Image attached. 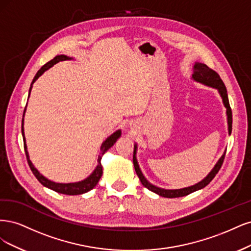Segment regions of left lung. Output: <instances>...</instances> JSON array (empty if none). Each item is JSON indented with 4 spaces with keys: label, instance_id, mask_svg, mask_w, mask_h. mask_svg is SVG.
Masks as SVG:
<instances>
[{
    "label": "left lung",
    "instance_id": "left-lung-1",
    "mask_svg": "<svg viewBox=\"0 0 251 251\" xmlns=\"http://www.w3.org/2000/svg\"><path fill=\"white\" fill-rule=\"evenodd\" d=\"M193 79L195 80V81L200 82L202 84H205L207 86H212L214 88H217L218 92H219L221 98L223 100L224 106L226 107V115H227V124H228V133L230 134L231 127H232V114H231V108H230L229 101H228L227 91H226V87L222 81V79L220 78V76L218 75L217 72H215L211 68H208L206 64L196 62L195 64H194ZM135 154H136V145H134V150H133V165H134L135 172H136L137 176H139L142 184L145 188H147L148 190L156 193L157 195H159L161 197H166V198L183 197V196L189 195V194H191L193 192H196L200 189H203L204 187H206V185L214 179L216 174L219 172V170L223 164V160L225 157V152H224L223 155L219 158V160H218V163L216 164L214 169L211 172H209V174L205 177V178L202 179L200 182L194 184V185H192V187H189V188H183V189H178V190H165V189H160V188L155 187V185L151 184L146 178H145V176L143 175L141 169L139 167V164H137Z\"/></svg>",
    "mask_w": 251,
    "mask_h": 251
}]
</instances>
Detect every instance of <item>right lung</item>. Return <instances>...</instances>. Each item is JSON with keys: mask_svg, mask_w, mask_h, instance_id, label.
Segmentation results:
<instances>
[{"mask_svg": "<svg viewBox=\"0 0 251 251\" xmlns=\"http://www.w3.org/2000/svg\"><path fill=\"white\" fill-rule=\"evenodd\" d=\"M69 59H72V58L68 57V56H66V55H58V56H56V57H54L51 61L47 62L45 66H43L42 68H40V70L36 73L35 77L33 78V81H32V83H31L30 90H29V95H30V92H31L32 84H33L36 81L37 78L40 75H43L47 70H49L51 67H53L55 63H57L59 61H63V60H69ZM25 110H26V108H25ZM25 110H24V114H25ZM22 134H23V140H24V148H25V152H26V156H27L29 167L31 169L32 173H33L34 176L37 178V180L40 183H42L43 185H45V187L49 188V189H51V190H53L55 192H57V193L66 194V195H80V194H84V193H86L88 191H91L92 189H94L96 185H97V183H98V181L100 180L101 176H102V173H103L102 165H101V158H102L104 153L106 152L112 146V145H114L117 142V140L119 139V137L121 136V130H118L115 133H112L101 145V149H100L101 153H100V155L98 157V165H97L96 169L94 170V172L90 176H88L87 178H85L84 180L79 181V182H73V183H57V182H54V181H51L49 179H47L46 177L40 174L37 171V170L35 169V167L32 165L31 160L29 158L28 151H27L25 135H24V119L22 121Z\"/></svg>", "mask_w": 251, "mask_h": 251, "instance_id": "1", "label": "right lung"}]
</instances>
